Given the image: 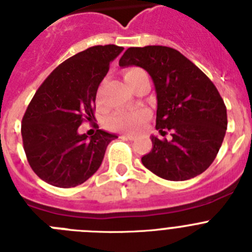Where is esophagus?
<instances>
[{
    "label": "esophagus",
    "mask_w": 252,
    "mask_h": 252,
    "mask_svg": "<svg viewBox=\"0 0 252 252\" xmlns=\"http://www.w3.org/2000/svg\"><path fill=\"white\" fill-rule=\"evenodd\" d=\"M122 137H125V139H127V140H131V141L136 139V136H135V135H131V133H125V135H122Z\"/></svg>",
    "instance_id": "obj_1"
}]
</instances>
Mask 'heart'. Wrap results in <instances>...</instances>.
Wrapping results in <instances>:
<instances>
[{"label": "heart", "mask_w": 252, "mask_h": 252, "mask_svg": "<svg viewBox=\"0 0 252 252\" xmlns=\"http://www.w3.org/2000/svg\"><path fill=\"white\" fill-rule=\"evenodd\" d=\"M144 73V70L139 68H131L125 72L124 78L126 83L132 87L133 82L140 75ZM150 119V112L145 108H137V110L131 111H117L113 115H111L107 120V126L111 130L115 131H125V132H137L144 127V125Z\"/></svg>", "instance_id": "b5f03b06"}]
</instances>
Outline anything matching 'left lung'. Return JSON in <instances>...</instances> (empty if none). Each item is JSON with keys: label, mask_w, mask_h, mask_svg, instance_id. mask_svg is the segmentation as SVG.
Masks as SVG:
<instances>
[{"label": "left lung", "mask_w": 252, "mask_h": 252, "mask_svg": "<svg viewBox=\"0 0 252 252\" xmlns=\"http://www.w3.org/2000/svg\"><path fill=\"white\" fill-rule=\"evenodd\" d=\"M120 66H140L157 93V130L153 149L141 158L145 168L166 180H188L202 174L216 159L227 128V111L215 84L201 69L173 48H128Z\"/></svg>", "instance_id": "1"}]
</instances>
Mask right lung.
I'll return each mask as SVG.
<instances>
[{"instance_id":"right-lung-1","label":"right lung","mask_w":252,"mask_h":252,"mask_svg":"<svg viewBox=\"0 0 252 252\" xmlns=\"http://www.w3.org/2000/svg\"><path fill=\"white\" fill-rule=\"evenodd\" d=\"M122 46L97 45L58 65L39 87L21 125L26 158L35 174L59 188L84 183L101 166L117 135L103 130L88 139L78 132L94 120L95 94Z\"/></svg>"}]
</instances>
